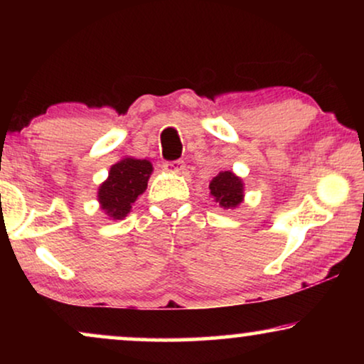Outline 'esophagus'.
Instances as JSON below:
<instances>
[{"label":"esophagus","mask_w":364,"mask_h":364,"mask_svg":"<svg viewBox=\"0 0 364 364\" xmlns=\"http://www.w3.org/2000/svg\"><path fill=\"white\" fill-rule=\"evenodd\" d=\"M164 168H166L167 172L178 173V172L183 171V162H182V161H171V162H166V164H164Z\"/></svg>","instance_id":"1"}]
</instances>
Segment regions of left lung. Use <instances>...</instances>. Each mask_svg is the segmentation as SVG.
I'll return each mask as SVG.
<instances>
[{
    "instance_id": "8db88e82",
    "label": "left lung",
    "mask_w": 364,
    "mask_h": 364,
    "mask_svg": "<svg viewBox=\"0 0 364 364\" xmlns=\"http://www.w3.org/2000/svg\"><path fill=\"white\" fill-rule=\"evenodd\" d=\"M208 188H210V196L223 208H235L243 202L242 178L230 171L220 172L217 177H213Z\"/></svg>"
}]
</instances>
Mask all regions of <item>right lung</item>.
<instances>
[{"instance_id": "right-lung-1", "label": "right lung", "mask_w": 364, "mask_h": 364, "mask_svg": "<svg viewBox=\"0 0 364 364\" xmlns=\"http://www.w3.org/2000/svg\"><path fill=\"white\" fill-rule=\"evenodd\" d=\"M152 164L146 159L126 157L114 164L109 177L99 186L97 200L112 220H121L131 212L132 203L146 192Z\"/></svg>"}]
</instances>
